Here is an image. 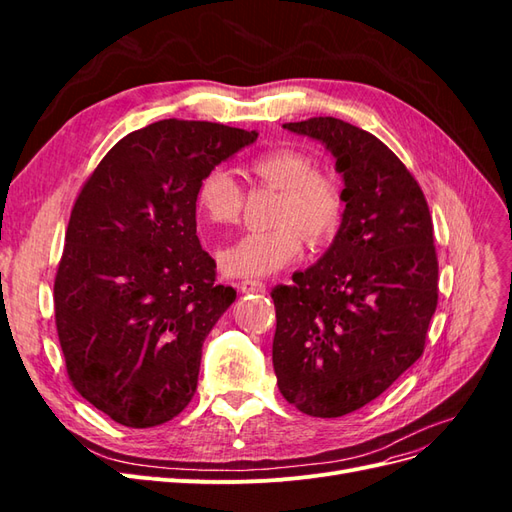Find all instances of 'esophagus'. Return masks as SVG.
Instances as JSON below:
<instances>
[{
    "label": "esophagus",
    "mask_w": 512,
    "mask_h": 512,
    "mask_svg": "<svg viewBox=\"0 0 512 512\" xmlns=\"http://www.w3.org/2000/svg\"><path fill=\"white\" fill-rule=\"evenodd\" d=\"M265 284L262 282H258V280H245V282H241L239 284V290L243 292V294H260V292H265Z\"/></svg>",
    "instance_id": "34e87169"
}]
</instances>
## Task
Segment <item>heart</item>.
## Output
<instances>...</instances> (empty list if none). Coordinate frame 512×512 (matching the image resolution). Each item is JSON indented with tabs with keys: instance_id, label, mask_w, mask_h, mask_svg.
I'll use <instances>...</instances> for the list:
<instances>
[{
	"instance_id": "b5f03b06",
	"label": "heart",
	"mask_w": 512,
	"mask_h": 512,
	"mask_svg": "<svg viewBox=\"0 0 512 512\" xmlns=\"http://www.w3.org/2000/svg\"><path fill=\"white\" fill-rule=\"evenodd\" d=\"M247 173L260 185L280 192L273 207L271 230L245 232L222 247L218 260L228 277H267L288 267L303 250L305 239L322 243L337 230L344 213V196L335 179L320 175L316 160L297 149H273L260 153ZM196 209L213 226H230L239 220L243 192L228 170L213 168L200 179Z\"/></svg>"
}]
</instances>
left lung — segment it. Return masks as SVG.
I'll use <instances>...</instances> for the list:
<instances>
[{"label":"left lung","mask_w":512,"mask_h":512,"mask_svg":"<svg viewBox=\"0 0 512 512\" xmlns=\"http://www.w3.org/2000/svg\"><path fill=\"white\" fill-rule=\"evenodd\" d=\"M324 145L344 181L329 250L275 286L273 369L288 404L335 418L382 395L423 354L438 305L427 200L374 134L335 117L284 123Z\"/></svg>","instance_id":"left-lung-1"}]
</instances>
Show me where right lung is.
<instances>
[{
	"label": "right lung",
	"mask_w": 512,
	"mask_h": 512,
	"mask_svg": "<svg viewBox=\"0 0 512 512\" xmlns=\"http://www.w3.org/2000/svg\"><path fill=\"white\" fill-rule=\"evenodd\" d=\"M256 138L162 119L123 136L76 198L55 322L74 389L115 423L162 425L196 393L203 342L237 299L196 237V190Z\"/></svg>",
	"instance_id": "obj_1"
}]
</instances>
